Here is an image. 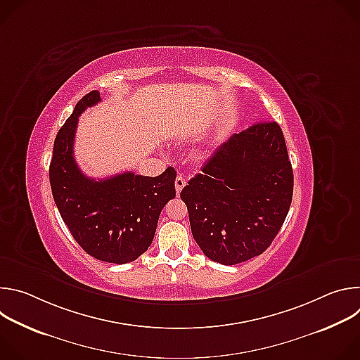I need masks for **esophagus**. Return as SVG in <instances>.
I'll list each match as a JSON object with an SVG mask.
<instances>
[{"label": "esophagus", "instance_id": "esophagus-1", "mask_svg": "<svg viewBox=\"0 0 360 360\" xmlns=\"http://www.w3.org/2000/svg\"><path fill=\"white\" fill-rule=\"evenodd\" d=\"M186 185V181H185V178L182 176V175H178L176 176V179H175V189H176V193L179 195L181 193V191L184 189V186Z\"/></svg>", "mask_w": 360, "mask_h": 360}]
</instances>
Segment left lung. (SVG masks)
I'll list each match as a JSON object with an SVG mask.
<instances>
[{
  "label": "left lung",
  "mask_w": 360,
  "mask_h": 360,
  "mask_svg": "<svg viewBox=\"0 0 360 360\" xmlns=\"http://www.w3.org/2000/svg\"><path fill=\"white\" fill-rule=\"evenodd\" d=\"M181 192L192 236L214 262L264 253L289 212L293 171L278 122L233 134Z\"/></svg>",
  "instance_id": "obj_1"
}]
</instances>
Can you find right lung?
Returning <instances> with one entry per match:
<instances>
[{"instance_id":"add662e5","label":"right lung","mask_w":360,"mask_h":360,"mask_svg":"<svg viewBox=\"0 0 360 360\" xmlns=\"http://www.w3.org/2000/svg\"><path fill=\"white\" fill-rule=\"evenodd\" d=\"M101 101L91 91L77 102L58 131L49 164V182L63 221L78 245L98 261L128 264L149 248L162 208L175 198L176 172L160 176L124 172L107 179L85 176L74 158L78 117Z\"/></svg>"}]
</instances>
